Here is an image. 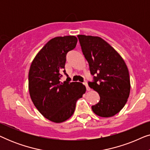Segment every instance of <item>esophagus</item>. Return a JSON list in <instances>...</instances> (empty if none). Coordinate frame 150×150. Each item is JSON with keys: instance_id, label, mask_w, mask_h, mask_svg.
<instances>
[{"instance_id": "34e87169", "label": "esophagus", "mask_w": 150, "mask_h": 150, "mask_svg": "<svg viewBox=\"0 0 150 150\" xmlns=\"http://www.w3.org/2000/svg\"><path fill=\"white\" fill-rule=\"evenodd\" d=\"M83 84H84V85H85V86L86 87V89H87V91H89L90 88H89V86H88V84H87V82H85V83H84Z\"/></svg>"}]
</instances>
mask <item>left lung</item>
Wrapping results in <instances>:
<instances>
[{"label":"left lung","instance_id":"1","mask_svg":"<svg viewBox=\"0 0 150 150\" xmlns=\"http://www.w3.org/2000/svg\"><path fill=\"white\" fill-rule=\"evenodd\" d=\"M82 52L89 63L93 81L90 88L97 91L100 101L91 106L95 114L110 117L118 113L127 102L130 81L127 65L120 54L100 37L79 35Z\"/></svg>","mask_w":150,"mask_h":150}]
</instances>
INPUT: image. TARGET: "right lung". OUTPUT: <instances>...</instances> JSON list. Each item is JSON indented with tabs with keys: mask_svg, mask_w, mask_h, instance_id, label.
Here are the masks:
<instances>
[{
	"mask_svg": "<svg viewBox=\"0 0 150 150\" xmlns=\"http://www.w3.org/2000/svg\"><path fill=\"white\" fill-rule=\"evenodd\" d=\"M75 36L57 37L41 49L30 65L28 90L34 105L44 117L61 123L72 115L76 103L85 93V85L79 82L60 81L65 70L66 54L75 48Z\"/></svg>",
	"mask_w": 150,
	"mask_h": 150,
	"instance_id": "obj_1",
	"label": "right lung"
}]
</instances>
